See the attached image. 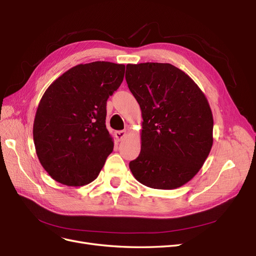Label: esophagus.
Instances as JSON below:
<instances>
[{
    "instance_id": "esophagus-1",
    "label": "esophagus",
    "mask_w": 256,
    "mask_h": 256,
    "mask_svg": "<svg viewBox=\"0 0 256 256\" xmlns=\"http://www.w3.org/2000/svg\"><path fill=\"white\" fill-rule=\"evenodd\" d=\"M126 134H128L126 130H118V132H116V133H115V137H116V139L118 141H121L123 138L126 136Z\"/></svg>"
}]
</instances>
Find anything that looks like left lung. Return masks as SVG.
<instances>
[{
	"mask_svg": "<svg viewBox=\"0 0 256 256\" xmlns=\"http://www.w3.org/2000/svg\"><path fill=\"white\" fill-rule=\"evenodd\" d=\"M126 79L141 108V150L130 172L148 188L173 190L200 172L213 146L204 94L168 63L128 64Z\"/></svg>",
	"mask_w": 256,
	"mask_h": 256,
	"instance_id": "1",
	"label": "left lung"
}]
</instances>
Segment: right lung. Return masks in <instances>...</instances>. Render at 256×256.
<instances>
[{
	"label": "right lung",
	"mask_w": 256,
	"mask_h": 256,
	"mask_svg": "<svg viewBox=\"0 0 256 256\" xmlns=\"http://www.w3.org/2000/svg\"><path fill=\"white\" fill-rule=\"evenodd\" d=\"M126 65L96 61L76 65L44 92L34 121V142L48 175L68 186L97 178L114 140L106 126V101L124 77Z\"/></svg>",
	"instance_id": "right-lung-1"
}]
</instances>
